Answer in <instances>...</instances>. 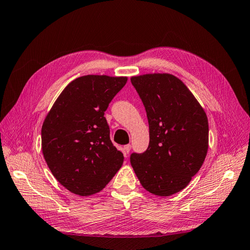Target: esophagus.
<instances>
[{
  "instance_id": "1",
  "label": "esophagus",
  "mask_w": 250,
  "mask_h": 250,
  "mask_svg": "<svg viewBox=\"0 0 250 250\" xmlns=\"http://www.w3.org/2000/svg\"><path fill=\"white\" fill-rule=\"evenodd\" d=\"M130 150H131V145H130V144L124 146V155H125V157H128Z\"/></svg>"
}]
</instances>
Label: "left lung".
<instances>
[{
	"mask_svg": "<svg viewBox=\"0 0 250 250\" xmlns=\"http://www.w3.org/2000/svg\"><path fill=\"white\" fill-rule=\"evenodd\" d=\"M145 106L149 146L132 153L131 166L150 193L169 196L188 186L208 149V120L203 107L176 76L153 73L131 77Z\"/></svg>",
	"mask_w": 250,
	"mask_h": 250,
	"instance_id": "obj_1",
	"label": "left lung"
}]
</instances>
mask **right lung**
<instances>
[{"label": "right lung", "mask_w": 250, "mask_h": 250, "mask_svg": "<svg viewBox=\"0 0 250 250\" xmlns=\"http://www.w3.org/2000/svg\"><path fill=\"white\" fill-rule=\"evenodd\" d=\"M128 77L86 75L74 79L42 126V150L52 175L72 193L88 196L105 188L124 163L109 137L104 113Z\"/></svg>", "instance_id": "add662e5"}]
</instances>
